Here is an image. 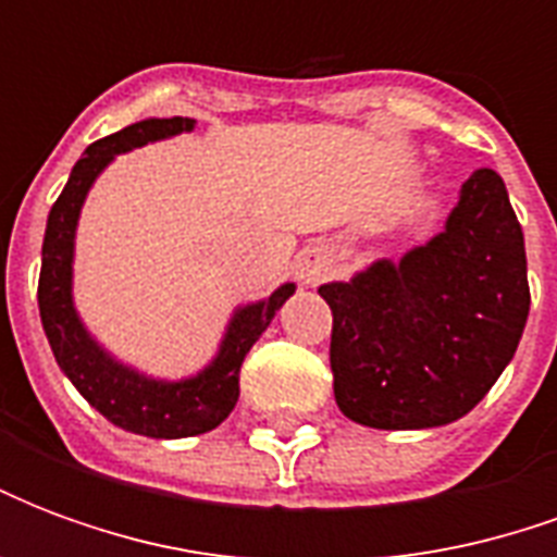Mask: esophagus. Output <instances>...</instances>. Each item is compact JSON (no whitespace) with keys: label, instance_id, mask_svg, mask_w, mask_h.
Wrapping results in <instances>:
<instances>
[{"label":"esophagus","instance_id":"obj_1","mask_svg":"<svg viewBox=\"0 0 557 557\" xmlns=\"http://www.w3.org/2000/svg\"><path fill=\"white\" fill-rule=\"evenodd\" d=\"M331 259L322 250H307V253L298 259V280H301L304 286H315V283H322V280L331 274Z\"/></svg>","mask_w":557,"mask_h":557}]
</instances>
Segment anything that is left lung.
Masks as SVG:
<instances>
[{
	"instance_id": "left-lung-1",
	"label": "left lung",
	"mask_w": 557,
	"mask_h": 557,
	"mask_svg": "<svg viewBox=\"0 0 557 557\" xmlns=\"http://www.w3.org/2000/svg\"><path fill=\"white\" fill-rule=\"evenodd\" d=\"M334 313L339 411L373 430L466 418L513 361L531 307L525 235L495 170L459 187L444 230L319 286Z\"/></svg>"
}]
</instances>
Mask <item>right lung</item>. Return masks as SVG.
<instances>
[{
	"label": "right lung",
	"mask_w": 557,
	"mask_h": 557,
	"mask_svg": "<svg viewBox=\"0 0 557 557\" xmlns=\"http://www.w3.org/2000/svg\"><path fill=\"white\" fill-rule=\"evenodd\" d=\"M194 127V119L182 115L143 119L137 125H127L91 143L67 175L65 190L50 208L44 232L38 307L55 363L71 379V385L89 399L91 409L101 411L115 426L148 438H190L211 432L230 418L238 403V373L247 351L253 349V343L262 337L280 307L295 295V283H283L262 301L235 307L214 358L184 379H154L119 361L86 327L74 304V247L79 214L91 184L119 154L190 134Z\"/></svg>",
	"instance_id": "1"
}]
</instances>
